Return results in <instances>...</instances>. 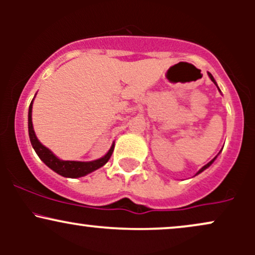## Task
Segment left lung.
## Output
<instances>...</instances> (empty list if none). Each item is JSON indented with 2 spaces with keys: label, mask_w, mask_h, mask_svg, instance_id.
I'll use <instances>...</instances> for the list:
<instances>
[{
  "label": "left lung",
  "mask_w": 255,
  "mask_h": 255,
  "mask_svg": "<svg viewBox=\"0 0 255 255\" xmlns=\"http://www.w3.org/2000/svg\"><path fill=\"white\" fill-rule=\"evenodd\" d=\"M209 77H210V79H211V80L213 81V83H215V84H216V80H215V79H213V77H212V74H211V73H209ZM216 86H217V84H216ZM217 87H218V86H217ZM218 90H219V89H218ZM215 159H216V157H215V158H213V159L211 160V162H209V163H207V164H206V165H204V166H203V168H201V169H200V170H199V171L197 172V174H200V172H201V171H204V170H205V169H207V168H209V166H210V165H211L213 162H215Z\"/></svg>",
  "instance_id": "1"
}]
</instances>
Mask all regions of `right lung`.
<instances>
[{
	"mask_svg": "<svg viewBox=\"0 0 255 255\" xmlns=\"http://www.w3.org/2000/svg\"><path fill=\"white\" fill-rule=\"evenodd\" d=\"M32 103H33V101L31 102L30 108H28V135H30L32 147L34 148L38 157L55 172H57V174L64 177H81L90 174V172L97 170L98 168L103 166L110 159L115 145L111 146L109 152L104 157L99 158L97 160H92V162H75V160L58 159L49 148H46L45 146L40 144L39 140L37 139L36 134H34L33 125H32Z\"/></svg>",
	"mask_w": 255,
	"mask_h": 255,
	"instance_id": "right-lung-1",
	"label": "right lung"
}]
</instances>
